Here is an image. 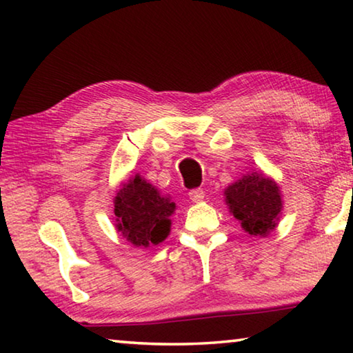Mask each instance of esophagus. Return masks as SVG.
I'll return each instance as SVG.
<instances>
[{"instance_id": "1", "label": "esophagus", "mask_w": 353, "mask_h": 353, "mask_svg": "<svg viewBox=\"0 0 353 353\" xmlns=\"http://www.w3.org/2000/svg\"><path fill=\"white\" fill-rule=\"evenodd\" d=\"M188 196H190V199L193 201V202H201L202 199H204L205 193H204V190H202V188H196V190H191L190 193H188Z\"/></svg>"}]
</instances>
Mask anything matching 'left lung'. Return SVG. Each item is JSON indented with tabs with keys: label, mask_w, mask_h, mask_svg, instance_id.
Returning a JSON list of instances; mask_svg holds the SVG:
<instances>
[{
	"label": "left lung",
	"mask_w": 353,
	"mask_h": 353,
	"mask_svg": "<svg viewBox=\"0 0 353 353\" xmlns=\"http://www.w3.org/2000/svg\"><path fill=\"white\" fill-rule=\"evenodd\" d=\"M224 201L244 232L254 236H268L282 216V193L274 179L255 171L244 174L224 190Z\"/></svg>",
	"instance_id": "left-lung-1"
}]
</instances>
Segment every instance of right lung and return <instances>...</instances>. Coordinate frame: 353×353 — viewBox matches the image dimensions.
I'll list each match as a JSON object with an SVG mask.
<instances>
[{"label": "right lung", "mask_w": 353, "mask_h": 353, "mask_svg": "<svg viewBox=\"0 0 353 353\" xmlns=\"http://www.w3.org/2000/svg\"><path fill=\"white\" fill-rule=\"evenodd\" d=\"M113 204L115 229L135 248L159 244L170 235L176 204L140 174L121 185Z\"/></svg>", "instance_id": "1"}]
</instances>
